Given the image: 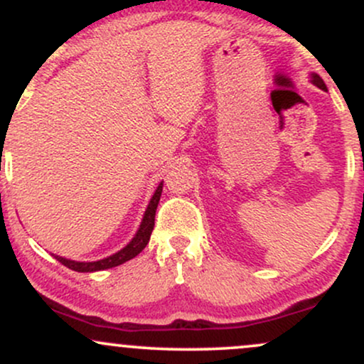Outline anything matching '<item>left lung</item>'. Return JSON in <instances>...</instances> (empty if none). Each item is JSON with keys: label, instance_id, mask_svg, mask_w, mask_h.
<instances>
[{"label": "left lung", "instance_id": "8db88e82", "mask_svg": "<svg viewBox=\"0 0 364 364\" xmlns=\"http://www.w3.org/2000/svg\"><path fill=\"white\" fill-rule=\"evenodd\" d=\"M311 82L315 83V85L318 87V89H321V90H327V87H325L323 80H321V78L318 77V75H315V73H313V80H311Z\"/></svg>", "mask_w": 364, "mask_h": 364}]
</instances>
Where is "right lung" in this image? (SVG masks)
Returning <instances> with one entry per match:
<instances>
[{"instance_id": "obj_1", "label": "right lung", "mask_w": 364, "mask_h": 364, "mask_svg": "<svg viewBox=\"0 0 364 364\" xmlns=\"http://www.w3.org/2000/svg\"><path fill=\"white\" fill-rule=\"evenodd\" d=\"M161 193H162V183L157 186L156 193H154L152 200H150L147 210H145L144 220H141L139 231H136L135 237H133L129 243L124 246L123 250L118 253L111 255V257L104 258V260L99 262H73V260H66L63 257H56V260L63 263L68 269L75 270V272H97V270H106V269H112V267H118L121 263L132 260L139 255L141 250L145 248L150 240V235H152L154 229V220H156V210L159 205V200H161Z\"/></svg>"}]
</instances>
